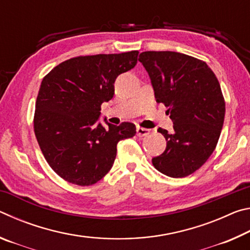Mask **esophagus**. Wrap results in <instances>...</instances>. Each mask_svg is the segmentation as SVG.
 I'll return each instance as SVG.
<instances>
[{
  "label": "esophagus",
  "mask_w": 250,
  "mask_h": 250,
  "mask_svg": "<svg viewBox=\"0 0 250 250\" xmlns=\"http://www.w3.org/2000/svg\"><path fill=\"white\" fill-rule=\"evenodd\" d=\"M150 133V130L149 129H146V128H142V126H137V134L139 137H145V135H147Z\"/></svg>",
  "instance_id": "34e87169"
}]
</instances>
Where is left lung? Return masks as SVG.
<instances>
[{"label": "left lung", "mask_w": 250, "mask_h": 250, "mask_svg": "<svg viewBox=\"0 0 250 250\" xmlns=\"http://www.w3.org/2000/svg\"><path fill=\"white\" fill-rule=\"evenodd\" d=\"M156 103L167 108L173 131L159 128L166 151L152 159L159 172L184 177L198 170L216 147L225 118L221 86L205 62L176 52H143Z\"/></svg>", "instance_id": "1"}]
</instances>
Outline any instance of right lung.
<instances>
[{
    "instance_id": "1",
    "label": "right lung",
    "mask_w": 250,
    "mask_h": 250,
    "mask_svg": "<svg viewBox=\"0 0 250 250\" xmlns=\"http://www.w3.org/2000/svg\"><path fill=\"white\" fill-rule=\"evenodd\" d=\"M139 52L70 58L43 78L37 95L34 132L49 167L76 185L97 183L112 167L120 140L135 125L98 122L103 103L112 99L118 76L137 65Z\"/></svg>"
}]
</instances>
